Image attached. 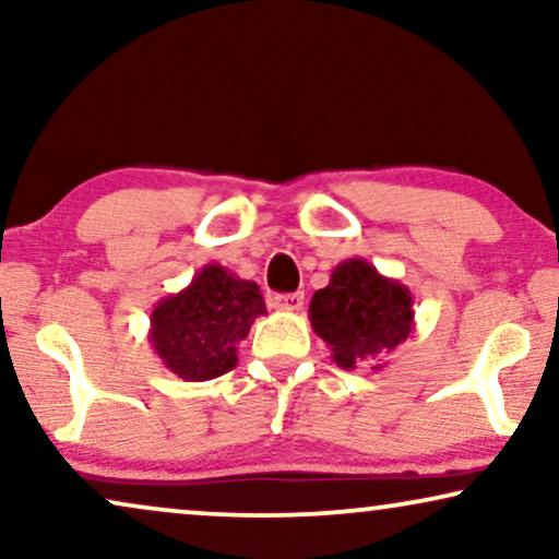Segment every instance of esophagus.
I'll return each mask as SVG.
<instances>
[{
    "label": "esophagus",
    "mask_w": 559,
    "mask_h": 559,
    "mask_svg": "<svg viewBox=\"0 0 559 559\" xmlns=\"http://www.w3.org/2000/svg\"><path fill=\"white\" fill-rule=\"evenodd\" d=\"M274 308L277 310H287V312H297L302 310L305 305V295L302 293H289V295H274Z\"/></svg>",
    "instance_id": "34e87169"
}]
</instances>
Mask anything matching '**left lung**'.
<instances>
[{"label":"left lung","mask_w":559,"mask_h":559,"mask_svg":"<svg viewBox=\"0 0 559 559\" xmlns=\"http://www.w3.org/2000/svg\"><path fill=\"white\" fill-rule=\"evenodd\" d=\"M412 305V293L400 280L384 277L356 257L335 266L328 287L312 295L308 316L341 369L381 371L384 358L415 333Z\"/></svg>","instance_id":"1"}]
</instances>
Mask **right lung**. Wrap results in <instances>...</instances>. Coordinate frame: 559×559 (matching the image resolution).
Returning <instances> with one entry per match:
<instances>
[{"label": "right lung", "instance_id": "obj_1", "mask_svg": "<svg viewBox=\"0 0 559 559\" xmlns=\"http://www.w3.org/2000/svg\"><path fill=\"white\" fill-rule=\"evenodd\" d=\"M266 305L257 282L239 280L221 264H205L190 285L167 295L150 316V343L175 377L209 381L239 364L247 338Z\"/></svg>", "mask_w": 559, "mask_h": 559}]
</instances>
